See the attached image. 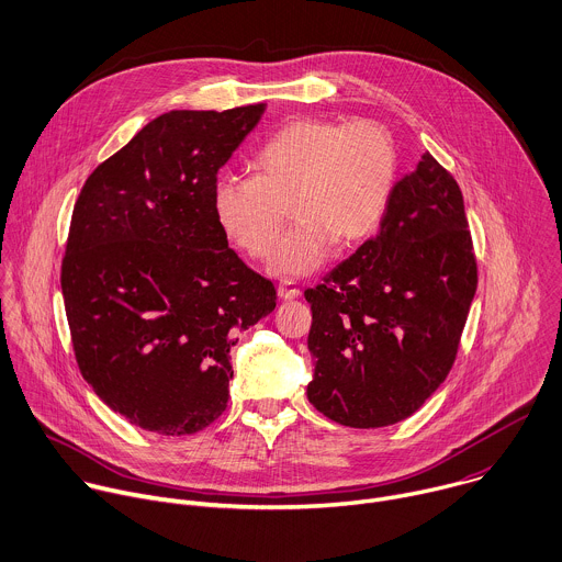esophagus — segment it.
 <instances>
[{
  "mask_svg": "<svg viewBox=\"0 0 562 562\" xmlns=\"http://www.w3.org/2000/svg\"><path fill=\"white\" fill-rule=\"evenodd\" d=\"M277 294H279V299L290 301V299H296V296L301 294V290L294 285V281H283V283H279V288H277Z\"/></svg>",
  "mask_w": 562,
  "mask_h": 562,
  "instance_id": "esophagus-1",
  "label": "esophagus"
}]
</instances>
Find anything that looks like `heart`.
Here are the masks:
<instances>
[{"instance_id":"obj_1","label":"heart","mask_w":562,"mask_h":562,"mask_svg":"<svg viewBox=\"0 0 562 562\" xmlns=\"http://www.w3.org/2000/svg\"><path fill=\"white\" fill-rule=\"evenodd\" d=\"M252 169L250 178H217L213 217L239 250L266 259L292 206L296 226L268 266L292 279L318 270L338 239L351 246L380 228L397 180V149L373 121L299 119L261 145Z\"/></svg>"}]
</instances>
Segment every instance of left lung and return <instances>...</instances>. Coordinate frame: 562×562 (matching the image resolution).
<instances>
[{
    "instance_id": "obj_1",
    "label": "left lung",
    "mask_w": 562,
    "mask_h": 562,
    "mask_svg": "<svg viewBox=\"0 0 562 562\" xmlns=\"http://www.w3.org/2000/svg\"><path fill=\"white\" fill-rule=\"evenodd\" d=\"M474 292L463 195L426 151L395 182L378 235L305 290L312 406L351 428L413 415L446 380Z\"/></svg>"
}]
</instances>
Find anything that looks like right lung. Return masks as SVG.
I'll return each instance as SVG.
<instances>
[{
    "mask_svg": "<svg viewBox=\"0 0 562 562\" xmlns=\"http://www.w3.org/2000/svg\"><path fill=\"white\" fill-rule=\"evenodd\" d=\"M263 105L173 110L88 178L72 213L61 292L79 369L130 424L193 435L228 404L231 347L277 307L217 226V171Z\"/></svg>",
    "mask_w": 562,
    "mask_h": 562,
    "instance_id": "1",
    "label": "right lung"
}]
</instances>
